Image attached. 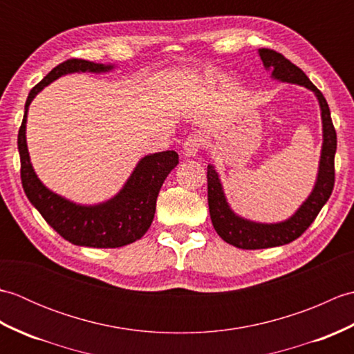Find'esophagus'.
<instances>
[{"label":"esophagus","instance_id":"34e87169","mask_svg":"<svg viewBox=\"0 0 354 354\" xmlns=\"http://www.w3.org/2000/svg\"><path fill=\"white\" fill-rule=\"evenodd\" d=\"M202 146H204V140H202V137H199V135L192 133V135H189V137L185 138L183 150H184L185 155L196 156Z\"/></svg>","mask_w":354,"mask_h":354}]
</instances>
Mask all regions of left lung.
I'll return each mask as SVG.
<instances>
[{"label": "left lung", "mask_w": 354, "mask_h": 354, "mask_svg": "<svg viewBox=\"0 0 354 354\" xmlns=\"http://www.w3.org/2000/svg\"><path fill=\"white\" fill-rule=\"evenodd\" d=\"M260 57L266 68H272V77L298 84L312 89L318 97L322 117V142L318 179L315 189L307 198L304 204L290 219L280 223H255L242 219L232 213L222 190L219 176L213 165L207 167L208 183V207L212 216L213 227L225 242L240 248V250H263V248H274L290 243L298 239L317 219L321 208L328 201L335 185V153H336V131L330 117V109L326 97L315 86L303 70L288 61L280 53L270 48H260Z\"/></svg>", "instance_id": "1"}]
</instances>
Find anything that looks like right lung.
Returning <instances> with one entry per match:
<instances>
[{"instance_id": "add662e5", "label": "right lung", "mask_w": 354, "mask_h": 354, "mask_svg": "<svg viewBox=\"0 0 354 354\" xmlns=\"http://www.w3.org/2000/svg\"><path fill=\"white\" fill-rule=\"evenodd\" d=\"M111 68L112 65L94 64L84 59H68L59 64L28 93L24 118L18 132L22 189L45 222L57 234L77 246L120 248L133 243L135 240L145 236L153 221L156 198L164 179L179 162V156L175 150H165V152L145 156L115 198L93 207L73 204L50 192L37 179L30 164L26 141L27 111L35 95L64 74L79 71L103 73Z\"/></svg>"}]
</instances>
